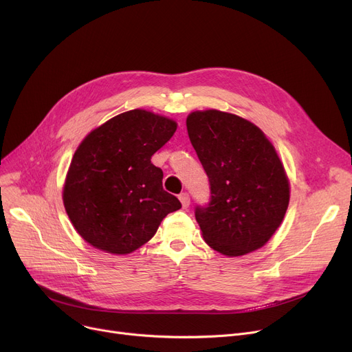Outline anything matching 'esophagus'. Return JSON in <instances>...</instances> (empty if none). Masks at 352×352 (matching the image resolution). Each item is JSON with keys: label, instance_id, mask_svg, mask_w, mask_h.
Returning <instances> with one entry per match:
<instances>
[{"label": "esophagus", "instance_id": "esophagus-1", "mask_svg": "<svg viewBox=\"0 0 352 352\" xmlns=\"http://www.w3.org/2000/svg\"><path fill=\"white\" fill-rule=\"evenodd\" d=\"M179 200H180L183 208H187L188 206H190V197H188L187 193H180L179 195Z\"/></svg>", "mask_w": 352, "mask_h": 352}]
</instances>
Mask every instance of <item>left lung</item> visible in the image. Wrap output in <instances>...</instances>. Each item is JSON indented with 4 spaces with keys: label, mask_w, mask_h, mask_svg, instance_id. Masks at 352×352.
Masks as SVG:
<instances>
[{
    "label": "left lung",
    "mask_w": 352,
    "mask_h": 352,
    "mask_svg": "<svg viewBox=\"0 0 352 352\" xmlns=\"http://www.w3.org/2000/svg\"><path fill=\"white\" fill-rule=\"evenodd\" d=\"M186 125L210 182L208 204L195 210L204 241L227 256L263 247L290 197L274 145L252 122L219 110L188 114Z\"/></svg>",
    "instance_id": "1"
}]
</instances>
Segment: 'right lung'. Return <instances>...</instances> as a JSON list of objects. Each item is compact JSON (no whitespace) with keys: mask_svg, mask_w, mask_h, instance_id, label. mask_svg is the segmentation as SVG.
Segmentation results:
<instances>
[{"mask_svg":"<svg viewBox=\"0 0 352 352\" xmlns=\"http://www.w3.org/2000/svg\"><path fill=\"white\" fill-rule=\"evenodd\" d=\"M176 128L170 118L131 110L91 131L78 145L63 203L73 227L90 245L108 254H131L182 207L164 190V172L151 162Z\"/></svg>","mask_w":352,"mask_h":352,"instance_id":"1","label":"right lung"}]
</instances>
